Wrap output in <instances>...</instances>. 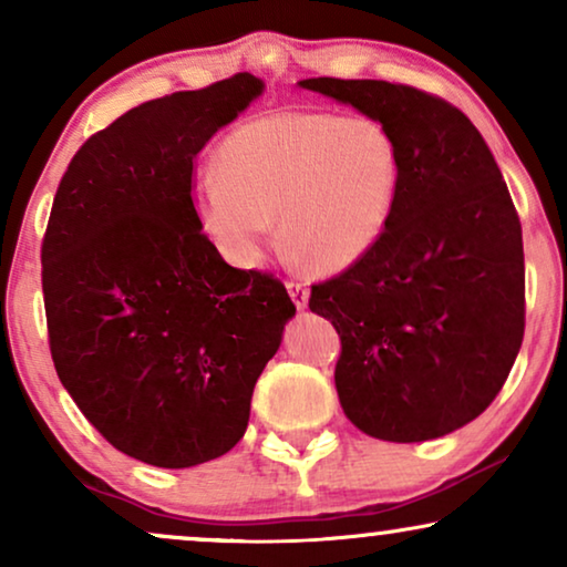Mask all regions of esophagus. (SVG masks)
Wrapping results in <instances>:
<instances>
[{"label": "esophagus", "mask_w": 567, "mask_h": 567, "mask_svg": "<svg viewBox=\"0 0 567 567\" xmlns=\"http://www.w3.org/2000/svg\"><path fill=\"white\" fill-rule=\"evenodd\" d=\"M286 289H289L291 299H293V305H297L299 309H305V307H307V301H309V289H307V284L297 281V278H289V281H286Z\"/></svg>", "instance_id": "34e87169"}]
</instances>
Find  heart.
Wrapping results in <instances>:
<instances>
[{
    "label": "heart",
    "mask_w": 567,
    "mask_h": 567,
    "mask_svg": "<svg viewBox=\"0 0 567 567\" xmlns=\"http://www.w3.org/2000/svg\"><path fill=\"white\" fill-rule=\"evenodd\" d=\"M219 175L196 183L200 227L237 268H255L281 235L317 274H340L390 229L402 185L398 142L363 115L274 113L224 138Z\"/></svg>",
    "instance_id": "b5f03b06"
}]
</instances>
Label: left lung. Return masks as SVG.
<instances>
[{"label": "left lung", "mask_w": 567, "mask_h": 567, "mask_svg": "<svg viewBox=\"0 0 567 567\" xmlns=\"http://www.w3.org/2000/svg\"><path fill=\"white\" fill-rule=\"evenodd\" d=\"M299 87L382 123L402 157L390 229L309 297L340 336V405L374 439L446 436L491 405L524 340L522 221L506 181L444 97L336 76Z\"/></svg>", "instance_id": "obj_1"}]
</instances>
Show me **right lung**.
<instances>
[{
  "label": "right lung",
  "instance_id": "obj_1",
  "mask_svg": "<svg viewBox=\"0 0 567 567\" xmlns=\"http://www.w3.org/2000/svg\"><path fill=\"white\" fill-rule=\"evenodd\" d=\"M262 92L252 74L131 107L80 146L43 235L56 374L107 444L183 470L245 436L258 377L297 307L216 250L193 159Z\"/></svg>",
  "mask_w": 567,
  "mask_h": 567
}]
</instances>
